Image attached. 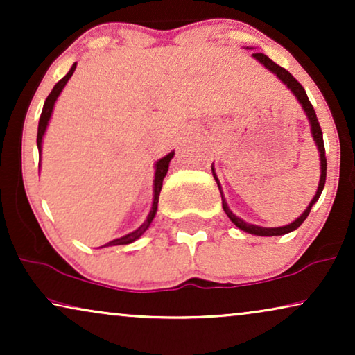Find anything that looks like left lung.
<instances>
[{"mask_svg": "<svg viewBox=\"0 0 355 355\" xmlns=\"http://www.w3.org/2000/svg\"><path fill=\"white\" fill-rule=\"evenodd\" d=\"M252 56H254L259 62H261V64H263L266 69L273 72V74H276V77H278V79L283 82V84L288 87L291 92H293L295 98L299 100V103L302 105L304 113L307 114L309 123H310V130H312V137L315 140V144H317V148H318V152H320V171H322V174H320V182H318L317 193H315V197L312 198V202L309 203V207L305 208V211L302 213V215H300L297 220H294L293 223H291V225H286V226H281V227H261V226L249 225V223H245L244 220H241L239 216H236L234 213L230 210V207H227L225 197H223L221 184H220V181H218L215 169L211 168V171H213V178H215L218 187H220L221 200H223V210H225L227 218H230V220L234 223V225L239 227V230L249 232V234H255V236H283V234H288V232H291V231L297 230V227L302 225V223L305 221V218L309 216L310 210H312L313 203H317L320 196H322V191H323V187H324V181H327V157H324L323 134H322V128H320V123H318V119H317V114H315V110H313L312 103H310L307 94H305L304 87L300 85L299 82L294 79L293 74H291L289 71H286L284 67H281V66L276 64V62L271 61L268 56L263 55V53H254V55H252Z\"/></svg>", "mask_w": 355, "mask_h": 355, "instance_id": "1", "label": "left lung"}]
</instances>
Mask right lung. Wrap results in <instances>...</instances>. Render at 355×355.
Returning <instances> with one entry per match:
<instances>
[{"label": "right lung", "mask_w": 355, "mask_h": 355, "mask_svg": "<svg viewBox=\"0 0 355 355\" xmlns=\"http://www.w3.org/2000/svg\"><path fill=\"white\" fill-rule=\"evenodd\" d=\"M76 66L77 62L72 64V67L69 69V72L62 77V79L58 82V84L53 87L51 94L46 96L45 100V105H43V110H42V114H40V121H38V132H37V147H38V155L42 157V142H43V135H45V130H46V125H48V121L51 118V113H53V108H55V103L58 100V96L64 89V85L67 84V80L71 79V76L74 74L76 71ZM174 157V152L168 153L166 157H163L162 159H158L157 163H155V181H153V203H152V210H150L147 220L142 223V226H139L137 230L129 232V234H125L123 237H119V239H114V241H110L108 244L101 245V247H111V245H125V244H130V242L137 241L140 236L144 234L145 231L148 230L150 223L153 221L155 215H157V210H158V198H159V192H162V187H163V179L166 176L168 173V168H169V162H171V158Z\"/></svg>", "instance_id": "right-lung-1"}]
</instances>
